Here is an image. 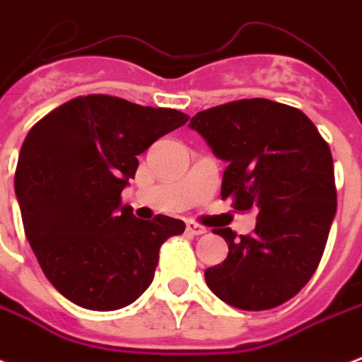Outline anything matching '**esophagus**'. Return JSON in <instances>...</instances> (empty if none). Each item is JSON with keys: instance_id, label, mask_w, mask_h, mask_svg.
Returning <instances> with one entry per match:
<instances>
[{"instance_id": "1", "label": "esophagus", "mask_w": 362, "mask_h": 362, "mask_svg": "<svg viewBox=\"0 0 362 362\" xmlns=\"http://www.w3.org/2000/svg\"><path fill=\"white\" fill-rule=\"evenodd\" d=\"M186 230H188V232L192 235L207 234V228H205V226H202V224H197V222H188V226H186Z\"/></svg>"}]
</instances>
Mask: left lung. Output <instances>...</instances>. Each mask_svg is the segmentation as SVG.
Listing matches in <instances>:
<instances>
[{
  "label": "left lung",
  "instance_id": "8db88e82",
  "mask_svg": "<svg viewBox=\"0 0 362 362\" xmlns=\"http://www.w3.org/2000/svg\"><path fill=\"white\" fill-rule=\"evenodd\" d=\"M189 127L228 163L222 199L257 213L251 234L215 230L228 257L205 270V282L235 309L290 301L315 274L336 215L330 147L303 111L263 98L199 111Z\"/></svg>",
  "mask_w": 362,
  "mask_h": 362
}]
</instances>
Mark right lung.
<instances>
[{
    "label": "right lung",
    "mask_w": 362,
    "mask_h": 362,
    "mask_svg": "<svg viewBox=\"0 0 362 362\" xmlns=\"http://www.w3.org/2000/svg\"><path fill=\"white\" fill-rule=\"evenodd\" d=\"M188 119L92 93L53 109L26 134L15 170L24 234L69 301L117 310L149 288L160 245L186 224L165 215L136 218L120 192L138 170V155Z\"/></svg>",
    "instance_id": "add662e5"
}]
</instances>
